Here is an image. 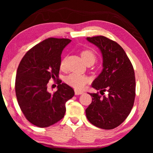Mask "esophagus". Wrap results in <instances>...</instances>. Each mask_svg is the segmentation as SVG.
Instances as JSON below:
<instances>
[{
    "label": "esophagus",
    "mask_w": 153,
    "mask_h": 153,
    "mask_svg": "<svg viewBox=\"0 0 153 153\" xmlns=\"http://www.w3.org/2000/svg\"><path fill=\"white\" fill-rule=\"evenodd\" d=\"M83 92L82 91H79L77 89H76L75 90V94H76V95H82V94H83Z\"/></svg>",
    "instance_id": "obj_1"
}]
</instances>
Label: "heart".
<instances>
[{"label":"heart","mask_w":153,"mask_h":153,"mask_svg":"<svg viewBox=\"0 0 153 153\" xmlns=\"http://www.w3.org/2000/svg\"><path fill=\"white\" fill-rule=\"evenodd\" d=\"M81 56H82V59L85 62V64L87 62H90L94 63L97 58L96 54L93 51L87 49L83 50L82 53H81ZM64 59L61 61V67L64 66ZM88 82L89 78L87 76L76 73L70 74L65 78V82H66L68 85H69L71 87H73L77 89H82Z\"/></svg>","instance_id":"b5f03b06"}]
</instances>
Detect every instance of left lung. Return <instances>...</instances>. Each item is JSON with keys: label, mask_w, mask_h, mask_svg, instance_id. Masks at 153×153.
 <instances>
[{"label": "left lung", "mask_w": 153, "mask_h": 153, "mask_svg": "<svg viewBox=\"0 0 153 153\" xmlns=\"http://www.w3.org/2000/svg\"><path fill=\"white\" fill-rule=\"evenodd\" d=\"M99 48L102 56V70L93 81L92 87L100 91L89 93L92 102L85 110L93 125L104 129L120 126L130 113L135 97L134 70L124 50L116 42L104 36L87 37Z\"/></svg>", "instance_id": "1"}]
</instances>
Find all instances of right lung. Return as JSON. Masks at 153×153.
<instances>
[{
    "label": "right lung",
    "mask_w": 153,
    "mask_h": 153,
    "mask_svg": "<svg viewBox=\"0 0 153 153\" xmlns=\"http://www.w3.org/2000/svg\"><path fill=\"white\" fill-rule=\"evenodd\" d=\"M70 42L48 38L27 51L18 66L15 83L18 105L28 121L39 128L63 118L66 102L74 95V89L59 79L56 92L47 90L48 81L58 77L62 52Z\"/></svg>",
    "instance_id": "right-lung-1"
}]
</instances>
